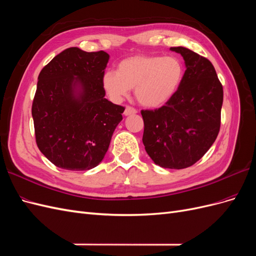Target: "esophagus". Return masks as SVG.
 <instances>
[{
	"label": "esophagus",
	"mask_w": 256,
	"mask_h": 256,
	"mask_svg": "<svg viewBox=\"0 0 256 256\" xmlns=\"http://www.w3.org/2000/svg\"><path fill=\"white\" fill-rule=\"evenodd\" d=\"M138 112L136 109H134V106H127L126 109H125V112H124V114H125L126 116L128 115H132V114H136Z\"/></svg>",
	"instance_id": "34e87169"
}]
</instances>
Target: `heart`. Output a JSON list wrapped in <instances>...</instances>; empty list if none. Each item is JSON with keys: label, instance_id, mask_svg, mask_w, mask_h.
Segmentation results:
<instances>
[{"label": "heart", "instance_id": "obj_1", "mask_svg": "<svg viewBox=\"0 0 256 256\" xmlns=\"http://www.w3.org/2000/svg\"><path fill=\"white\" fill-rule=\"evenodd\" d=\"M184 67L176 56H136L122 60L118 72L102 74V86L115 102H120L134 88L138 102L148 108L168 102L180 88Z\"/></svg>", "mask_w": 256, "mask_h": 256}]
</instances>
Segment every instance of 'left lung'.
Listing matches in <instances>:
<instances>
[{"instance_id": "1", "label": "left lung", "mask_w": 256, "mask_h": 256, "mask_svg": "<svg viewBox=\"0 0 256 256\" xmlns=\"http://www.w3.org/2000/svg\"><path fill=\"white\" fill-rule=\"evenodd\" d=\"M171 50L182 54L187 69L164 106L141 111L142 140L154 164L180 170L198 162L218 136L223 88L210 60L184 47Z\"/></svg>"}]
</instances>
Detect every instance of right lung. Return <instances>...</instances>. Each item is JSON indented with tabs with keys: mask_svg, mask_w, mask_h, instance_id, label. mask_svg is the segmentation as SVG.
I'll list each match as a JSON object with an SVG mask.
<instances>
[{
	"mask_svg": "<svg viewBox=\"0 0 256 256\" xmlns=\"http://www.w3.org/2000/svg\"><path fill=\"white\" fill-rule=\"evenodd\" d=\"M104 51L68 48L38 76L32 104L36 144L44 157L68 171L97 166L109 148L125 106L106 99ZM79 84L82 90L75 95Z\"/></svg>",
	"mask_w": 256,
	"mask_h": 256,
	"instance_id": "right-lung-1",
	"label": "right lung"
}]
</instances>
